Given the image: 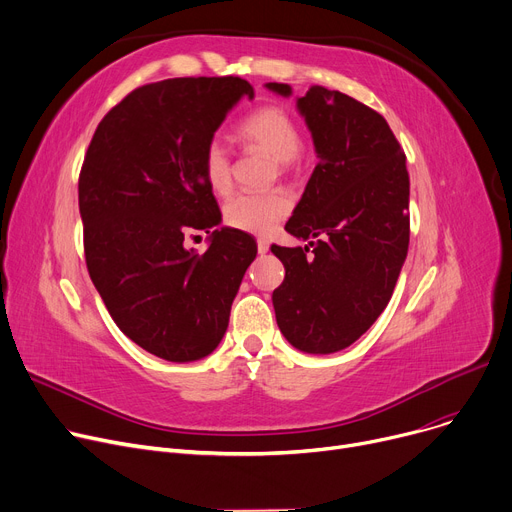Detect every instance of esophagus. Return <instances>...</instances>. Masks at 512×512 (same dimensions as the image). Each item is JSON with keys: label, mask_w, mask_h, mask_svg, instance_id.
<instances>
[{"label": "esophagus", "mask_w": 512, "mask_h": 512, "mask_svg": "<svg viewBox=\"0 0 512 512\" xmlns=\"http://www.w3.org/2000/svg\"><path fill=\"white\" fill-rule=\"evenodd\" d=\"M257 251L261 255H265L269 251V241H267V238H257Z\"/></svg>", "instance_id": "34e87169"}]
</instances>
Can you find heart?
<instances>
[{
  "mask_svg": "<svg viewBox=\"0 0 512 512\" xmlns=\"http://www.w3.org/2000/svg\"><path fill=\"white\" fill-rule=\"evenodd\" d=\"M236 140L243 146L259 148L274 156L282 168H288L300 152V131L288 111L276 105H265L243 117L234 127ZM203 177L208 187L226 195L232 189V158L220 140H210L201 156ZM292 210V197L282 191L265 193H238L224 206V220L228 226L267 234L274 230Z\"/></svg>",
  "mask_w": 512,
  "mask_h": 512,
  "instance_id": "obj_1",
  "label": "heart"
}]
</instances>
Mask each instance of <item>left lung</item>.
<instances>
[{"label":"left lung","mask_w":512,"mask_h":512,"mask_svg":"<svg viewBox=\"0 0 512 512\" xmlns=\"http://www.w3.org/2000/svg\"><path fill=\"white\" fill-rule=\"evenodd\" d=\"M265 86L292 94L288 84ZM296 105L319 164L286 232L309 241L315 255L271 245L286 269L271 300L294 348L333 354L352 346L391 300L410 245V175L385 117L356 98L313 86Z\"/></svg>","instance_id":"1"}]
</instances>
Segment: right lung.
Listing matches in <instances>:
<instances>
[{
  "label": "right lung",
  "instance_id": "add662e5",
  "mask_svg": "<svg viewBox=\"0 0 512 512\" xmlns=\"http://www.w3.org/2000/svg\"><path fill=\"white\" fill-rule=\"evenodd\" d=\"M253 86L234 76L173 78L129 92L98 123L78 181L84 255L117 327L168 362L212 354L257 255L236 228L210 234L197 255L191 230L222 222L203 177V148Z\"/></svg>",
  "mask_w": 512,
  "mask_h": 512
}]
</instances>
